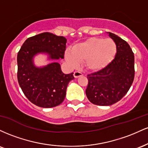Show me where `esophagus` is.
Segmentation results:
<instances>
[{
	"instance_id": "34e87169",
	"label": "esophagus",
	"mask_w": 148,
	"mask_h": 148,
	"mask_svg": "<svg viewBox=\"0 0 148 148\" xmlns=\"http://www.w3.org/2000/svg\"><path fill=\"white\" fill-rule=\"evenodd\" d=\"M83 76V74L81 72H79V71H76V72H74V76L75 78H78L79 76Z\"/></svg>"
}]
</instances>
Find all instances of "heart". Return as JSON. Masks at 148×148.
Here are the masks:
<instances>
[{
	"mask_svg": "<svg viewBox=\"0 0 148 148\" xmlns=\"http://www.w3.org/2000/svg\"><path fill=\"white\" fill-rule=\"evenodd\" d=\"M117 52V45L112 39L90 37L76 44L66 52V59L71 65L76 67L84 62L88 69L93 72L107 67L113 61Z\"/></svg>",
	"mask_w": 148,
	"mask_h": 148,
	"instance_id": "obj_1",
	"label": "heart"
}]
</instances>
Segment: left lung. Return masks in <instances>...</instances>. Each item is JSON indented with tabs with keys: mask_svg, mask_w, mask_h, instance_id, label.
Masks as SVG:
<instances>
[{
	"mask_svg": "<svg viewBox=\"0 0 148 148\" xmlns=\"http://www.w3.org/2000/svg\"><path fill=\"white\" fill-rule=\"evenodd\" d=\"M109 35L117 45L114 59L105 68L87 76L86 96L99 106H110L120 101L130 90L135 74L134 55L130 45L115 34L109 33Z\"/></svg>",
	"mask_w": 148,
	"mask_h": 148,
	"instance_id": "left-lung-1",
	"label": "left lung"
}]
</instances>
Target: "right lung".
<instances>
[{"mask_svg": "<svg viewBox=\"0 0 148 148\" xmlns=\"http://www.w3.org/2000/svg\"><path fill=\"white\" fill-rule=\"evenodd\" d=\"M67 40L51 33H43L25 40L17 54V79L25 96L30 102L42 108L60 105L74 73L64 74L60 64L53 62L43 68L33 64L37 53H47L51 59L64 58Z\"/></svg>", "mask_w": 148, "mask_h": 148, "instance_id": "right-lung-1", "label": "right lung"}]
</instances>
